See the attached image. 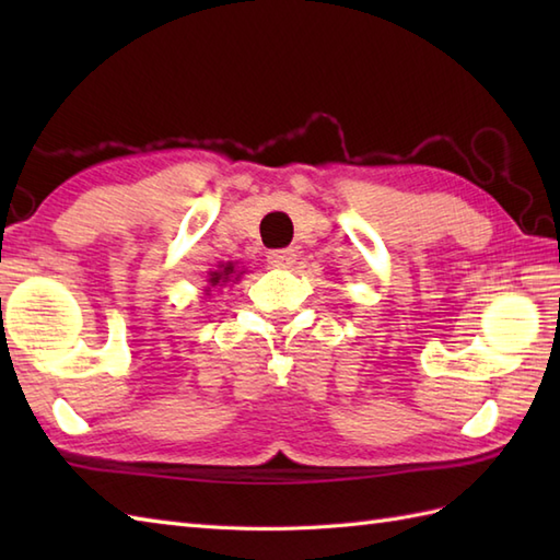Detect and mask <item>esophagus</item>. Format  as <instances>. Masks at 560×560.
Wrapping results in <instances>:
<instances>
[{
  "label": "esophagus",
  "mask_w": 560,
  "mask_h": 560,
  "mask_svg": "<svg viewBox=\"0 0 560 560\" xmlns=\"http://www.w3.org/2000/svg\"><path fill=\"white\" fill-rule=\"evenodd\" d=\"M267 261L271 267H291L295 261V249L283 247V249H271L267 255Z\"/></svg>",
  "instance_id": "esophagus-1"
}]
</instances>
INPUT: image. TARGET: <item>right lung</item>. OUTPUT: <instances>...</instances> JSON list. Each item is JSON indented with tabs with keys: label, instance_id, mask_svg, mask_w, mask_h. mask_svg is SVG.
Segmentation results:
<instances>
[{
	"label": "right lung",
	"instance_id": "obj_1",
	"mask_svg": "<svg viewBox=\"0 0 560 560\" xmlns=\"http://www.w3.org/2000/svg\"><path fill=\"white\" fill-rule=\"evenodd\" d=\"M241 273L243 271H237L235 273V267L231 265V261H229V265H221V269H217V271H211V277H209V287H223V283L225 281H237V279H241Z\"/></svg>",
	"mask_w": 560,
	"mask_h": 560
}]
</instances>
